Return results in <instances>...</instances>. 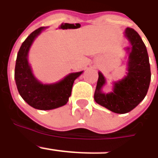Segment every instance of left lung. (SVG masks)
Returning <instances> with one entry per match:
<instances>
[{
	"instance_id": "obj_1",
	"label": "left lung",
	"mask_w": 158,
	"mask_h": 158,
	"mask_svg": "<svg viewBox=\"0 0 158 158\" xmlns=\"http://www.w3.org/2000/svg\"><path fill=\"white\" fill-rule=\"evenodd\" d=\"M125 36L131 44L127 76L115 82L113 91L106 94L101 91L106 79L99 72L94 92L95 102L116 113H126L135 109L146 97L151 79L148 53L141 37L131 27L125 30Z\"/></svg>"
}]
</instances>
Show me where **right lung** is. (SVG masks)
<instances>
[{
  "label": "right lung",
  "mask_w": 158,
  "mask_h": 158,
  "mask_svg": "<svg viewBox=\"0 0 158 158\" xmlns=\"http://www.w3.org/2000/svg\"><path fill=\"white\" fill-rule=\"evenodd\" d=\"M42 29L35 30L23 42L17 54L15 79L19 94L29 106L41 110H49L66 105L72 94L74 81L82 72L69 74L61 81L49 85L42 84L34 77L27 54L31 44Z\"/></svg>",
  "instance_id": "1"
}]
</instances>
